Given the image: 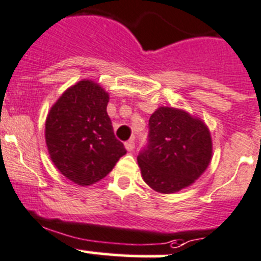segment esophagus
I'll list each match as a JSON object with an SVG mask.
<instances>
[{
  "instance_id": "esophagus-1",
  "label": "esophagus",
  "mask_w": 261,
  "mask_h": 261,
  "mask_svg": "<svg viewBox=\"0 0 261 261\" xmlns=\"http://www.w3.org/2000/svg\"><path fill=\"white\" fill-rule=\"evenodd\" d=\"M125 149L128 150V151H133V150H135V138H130L129 141H126Z\"/></svg>"
}]
</instances>
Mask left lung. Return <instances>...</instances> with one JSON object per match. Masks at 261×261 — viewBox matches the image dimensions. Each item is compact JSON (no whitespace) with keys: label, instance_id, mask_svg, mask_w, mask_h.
Listing matches in <instances>:
<instances>
[{"label":"left lung","instance_id":"8db88e82","mask_svg":"<svg viewBox=\"0 0 261 261\" xmlns=\"http://www.w3.org/2000/svg\"><path fill=\"white\" fill-rule=\"evenodd\" d=\"M211 159V133L204 121L173 107H159L150 116L149 142L137 156L150 188L162 194L180 191L200 177Z\"/></svg>","mask_w":261,"mask_h":261}]
</instances>
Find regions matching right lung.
I'll return each instance as SVG.
<instances>
[{
	"instance_id": "1",
	"label": "right lung",
	"mask_w": 261,
	"mask_h": 261,
	"mask_svg": "<svg viewBox=\"0 0 261 261\" xmlns=\"http://www.w3.org/2000/svg\"><path fill=\"white\" fill-rule=\"evenodd\" d=\"M109 99L99 84L81 80L47 114L45 141L50 159L64 177L80 186L101 181L126 154L107 115Z\"/></svg>"
}]
</instances>
